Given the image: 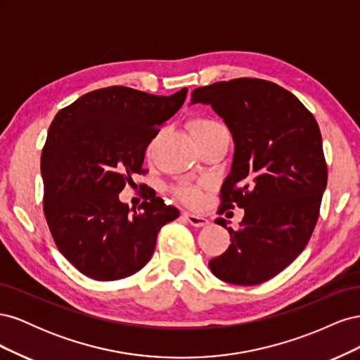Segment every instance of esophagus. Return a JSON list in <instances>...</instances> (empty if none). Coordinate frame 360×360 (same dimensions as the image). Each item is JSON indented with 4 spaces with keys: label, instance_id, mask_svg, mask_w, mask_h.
<instances>
[{
    "label": "esophagus",
    "instance_id": "1",
    "mask_svg": "<svg viewBox=\"0 0 360 360\" xmlns=\"http://www.w3.org/2000/svg\"><path fill=\"white\" fill-rule=\"evenodd\" d=\"M181 217H183L184 221H188L191 225H193V226H205L207 224H209V221H207L204 216L189 213V212H183Z\"/></svg>",
    "mask_w": 360,
    "mask_h": 360
}]
</instances>
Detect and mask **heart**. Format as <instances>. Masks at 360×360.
I'll return each mask as SVG.
<instances>
[{
    "label": "heart",
    "instance_id": "b5f03b06",
    "mask_svg": "<svg viewBox=\"0 0 360 360\" xmlns=\"http://www.w3.org/2000/svg\"><path fill=\"white\" fill-rule=\"evenodd\" d=\"M216 129H222V126L219 123L213 122L210 118H195L191 123V130L193 136L212 132V130H216ZM176 195L180 200H183L184 202L191 205H197L202 200V191L200 186H195V184H186V183L180 184V186L176 189Z\"/></svg>",
    "mask_w": 360,
    "mask_h": 360
}]
</instances>
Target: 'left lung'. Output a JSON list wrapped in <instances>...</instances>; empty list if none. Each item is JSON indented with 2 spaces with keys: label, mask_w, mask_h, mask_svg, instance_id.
<instances>
[{
  "label": "left lung",
  "mask_w": 360,
  "mask_h": 360,
  "mask_svg": "<svg viewBox=\"0 0 360 360\" xmlns=\"http://www.w3.org/2000/svg\"><path fill=\"white\" fill-rule=\"evenodd\" d=\"M192 103L210 105L234 141L217 213L245 209L240 226H228L231 245L209 267L228 284H261L299 257L319 221L328 184L320 127L296 96L264 79L200 86ZM216 224L226 228L222 217Z\"/></svg>",
  "instance_id": "1"
}]
</instances>
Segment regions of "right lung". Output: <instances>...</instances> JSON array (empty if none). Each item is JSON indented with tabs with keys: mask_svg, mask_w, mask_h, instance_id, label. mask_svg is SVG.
Masks as SVG:
<instances>
[{
	"mask_svg": "<svg viewBox=\"0 0 360 360\" xmlns=\"http://www.w3.org/2000/svg\"><path fill=\"white\" fill-rule=\"evenodd\" d=\"M186 94L114 85L81 96L53 118L40 162L43 212L58 250L82 275L117 281L136 274L160 228L179 217L156 195L130 210L118 193L146 172L148 144Z\"/></svg>",
	"mask_w": 360,
	"mask_h": 360,
	"instance_id": "add662e5",
	"label": "right lung"
}]
</instances>
